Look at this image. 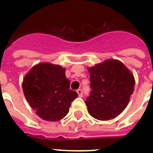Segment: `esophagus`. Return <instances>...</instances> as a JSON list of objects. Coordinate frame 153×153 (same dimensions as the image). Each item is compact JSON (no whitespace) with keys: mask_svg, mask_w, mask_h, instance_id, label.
<instances>
[{"mask_svg":"<svg viewBox=\"0 0 153 153\" xmlns=\"http://www.w3.org/2000/svg\"><path fill=\"white\" fill-rule=\"evenodd\" d=\"M77 93H78V94H79V97H82V95H83V93H82V91L81 89L77 90Z\"/></svg>","mask_w":153,"mask_h":153,"instance_id":"esophagus-1","label":"esophagus"}]
</instances>
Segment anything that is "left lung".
Masks as SVG:
<instances>
[{
	"mask_svg": "<svg viewBox=\"0 0 153 153\" xmlns=\"http://www.w3.org/2000/svg\"><path fill=\"white\" fill-rule=\"evenodd\" d=\"M91 94L86 103L89 114L101 121L118 116L127 106L134 91L135 80L118 60L108 59L88 68Z\"/></svg>",
	"mask_w": 153,
	"mask_h": 153,
	"instance_id": "1",
	"label": "left lung"
}]
</instances>
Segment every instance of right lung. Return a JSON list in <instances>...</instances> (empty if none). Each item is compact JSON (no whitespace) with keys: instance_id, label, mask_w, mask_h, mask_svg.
Returning <instances> with one entry per match:
<instances>
[{"instance_id":"obj_1","label":"right lung","mask_w":153,"mask_h":153,"mask_svg":"<svg viewBox=\"0 0 153 153\" xmlns=\"http://www.w3.org/2000/svg\"><path fill=\"white\" fill-rule=\"evenodd\" d=\"M61 66L43 62L32 67L23 81V91L30 106L39 117L59 121L69 112L78 94L70 89V81Z\"/></svg>"}]
</instances>
